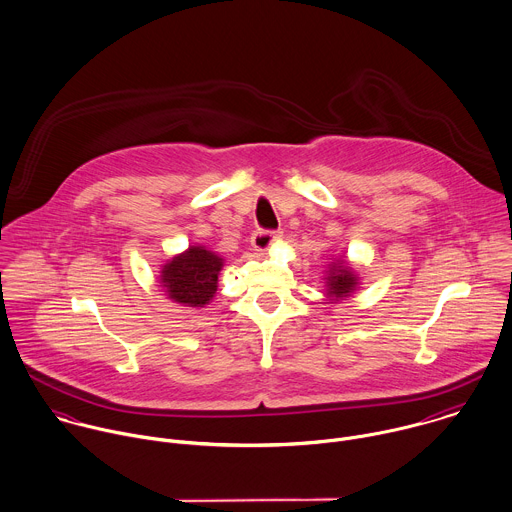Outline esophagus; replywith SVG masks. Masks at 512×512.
I'll return each mask as SVG.
<instances>
[{
  "label": "esophagus",
  "mask_w": 512,
  "mask_h": 512,
  "mask_svg": "<svg viewBox=\"0 0 512 512\" xmlns=\"http://www.w3.org/2000/svg\"><path fill=\"white\" fill-rule=\"evenodd\" d=\"M281 233H275V231H255L253 237H251V243H253V249L259 251V253H267L277 241H281Z\"/></svg>",
  "instance_id": "34e87169"
}]
</instances>
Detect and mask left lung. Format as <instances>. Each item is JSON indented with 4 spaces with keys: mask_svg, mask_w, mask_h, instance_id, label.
<instances>
[{
    "mask_svg": "<svg viewBox=\"0 0 512 512\" xmlns=\"http://www.w3.org/2000/svg\"><path fill=\"white\" fill-rule=\"evenodd\" d=\"M325 273V299L329 303L347 301L361 285V277L347 259H333Z\"/></svg>",
    "mask_w": 512,
    "mask_h": 512,
    "instance_id": "left-lung-1",
    "label": "left lung"
}]
</instances>
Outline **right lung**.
I'll return each mask as SVG.
<instances>
[{"instance_id": "1", "label": "right lung", "mask_w": 512, "mask_h": 512, "mask_svg": "<svg viewBox=\"0 0 512 512\" xmlns=\"http://www.w3.org/2000/svg\"><path fill=\"white\" fill-rule=\"evenodd\" d=\"M223 259L203 245H189L171 257L159 271V283L173 303L183 307H205L217 291Z\"/></svg>"}]
</instances>
